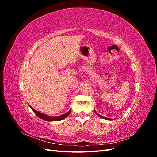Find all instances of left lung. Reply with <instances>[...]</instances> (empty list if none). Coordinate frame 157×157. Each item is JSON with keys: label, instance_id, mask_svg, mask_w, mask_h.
Listing matches in <instances>:
<instances>
[{"label": "left lung", "instance_id": "1", "mask_svg": "<svg viewBox=\"0 0 157 157\" xmlns=\"http://www.w3.org/2000/svg\"><path fill=\"white\" fill-rule=\"evenodd\" d=\"M94 111L96 112V113L97 114V115L98 116V117H99L100 118H103V119H106V120H113V119H110V118H106V117H103V116H101V115H99V114L95 111V109H94Z\"/></svg>", "mask_w": 157, "mask_h": 157}]
</instances>
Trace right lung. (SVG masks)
<instances>
[{
	"instance_id": "add662e5",
	"label": "right lung",
	"mask_w": 157,
	"mask_h": 157,
	"mask_svg": "<svg viewBox=\"0 0 157 157\" xmlns=\"http://www.w3.org/2000/svg\"><path fill=\"white\" fill-rule=\"evenodd\" d=\"M29 107H31V109H32L33 111L36 114V115H37L38 117H39V118H40L41 119H42V120L46 121H49V122L50 121V122L51 121H58L63 120V119H64V118H65L67 117H68V115H69L70 113H71V109H70V110L67 113H66L63 114V115H60V116L50 117V116L45 115V114H44V113H42L40 112H39V111L35 110V109H33L31 105H29Z\"/></svg>"
}]
</instances>
